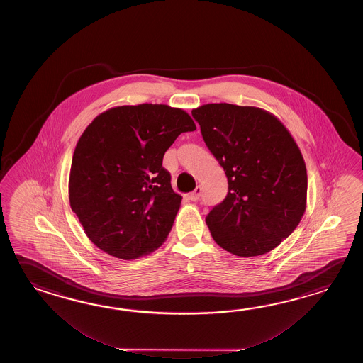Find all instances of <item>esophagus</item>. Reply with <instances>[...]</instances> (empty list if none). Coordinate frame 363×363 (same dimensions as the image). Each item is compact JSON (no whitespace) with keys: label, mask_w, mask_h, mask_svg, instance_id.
<instances>
[{"label":"esophagus","mask_w":363,"mask_h":363,"mask_svg":"<svg viewBox=\"0 0 363 363\" xmlns=\"http://www.w3.org/2000/svg\"><path fill=\"white\" fill-rule=\"evenodd\" d=\"M201 192H202V188H201L200 185L193 191L191 194H189V200L197 201L200 199Z\"/></svg>","instance_id":"obj_1"}]
</instances>
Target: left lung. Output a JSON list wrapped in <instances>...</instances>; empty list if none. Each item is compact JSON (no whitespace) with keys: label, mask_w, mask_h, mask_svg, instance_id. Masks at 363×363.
Segmentation results:
<instances>
[{"label":"left lung","mask_w":363,"mask_h":363,"mask_svg":"<svg viewBox=\"0 0 363 363\" xmlns=\"http://www.w3.org/2000/svg\"><path fill=\"white\" fill-rule=\"evenodd\" d=\"M192 116L228 180L223 202L206 216L213 239L239 257L270 252L296 230L306 208L300 147L263 108L208 104L193 108Z\"/></svg>","instance_id":"left-lung-1"}]
</instances>
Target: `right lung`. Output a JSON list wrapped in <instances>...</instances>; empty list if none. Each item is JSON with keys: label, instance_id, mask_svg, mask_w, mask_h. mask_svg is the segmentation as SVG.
<instances>
[{"label": "right lung", "instance_id": "obj_1", "mask_svg": "<svg viewBox=\"0 0 363 363\" xmlns=\"http://www.w3.org/2000/svg\"><path fill=\"white\" fill-rule=\"evenodd\" d=\"M194 130L184 110L158 104L108 108L85 128L72 155L69 199L96 247L135 259L162 245L182 203L163 155L182 132Z\"/></svg>", "mask_w": 363, "mask_h": 363}]
</instances>
